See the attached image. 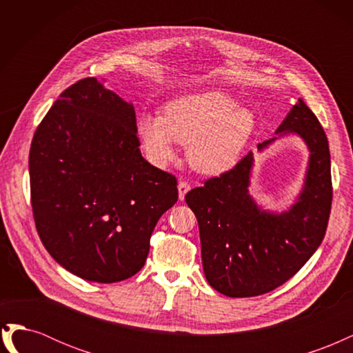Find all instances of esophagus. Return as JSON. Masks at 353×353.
<instances>
[{"mask_svg": "<svg viewBox=\"0 0 353 353\" xmlns=\"http://www.w3.org/2000/svg\"><path fill=\"white\" fill-rule=\"evenodd\" d=\"M191 190V185L187 183V181H179L178 184V191H179V200H184L185 194Z\"/></svg>", "mask_w": 353, "mask_h": 353, "instance_id": "obj_1", "label": "esophagus"}]
</instances>
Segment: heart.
I'll list each match as a JSON object with an SVG mask.
<instances>
[{"mask_svg":"<svg viewBox=\"0 0 353 353\" xmlns=\"http://www.w3.org/2000/svg\"><path fill=\"white\" fill-rule=\"evenodd\" d=\"M254 130V117L221 91L190 94L166 104L165 116L145 113L138 134L156 165L174 159L175 143L190 145V160L205 172L231 166Z\"/></svg>","mask_w":353,"mask_h":353,"instance_id":"b5f03b06","label":"heart"}]
</instances>
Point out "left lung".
I'll use <instances>...</instances> for the list:
<instances>
[{"mask_svg": "<svg viewBox=\"0 0 353 353\" xmlns=\"http://www.w3.org/2000/svg\"><path fill=\"white\" fill-rule=\"evenodd\" d=\"M276 132L299 134L311 150L306 185L290 210L274 215L254 205L248 194L252 153L185 196L199 222L206 280L230 297L265 294L290 280L319 248L327 231L333 184L321 123L299 100Z\"/></svg>", "mask_w": 353, "mask_h": 353, "instance_id": "obj_1", "label": "left lung"}]
</instances>
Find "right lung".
<instances>
[{
	"mask_svg": "<svg viewBox=\"0 0 353 353\" xmlns=\"http://www.w3.org/2000/svg\"><path fill=\"white\" fill-rule=\"evenodd\" d=\"M131 104L83 78L63 91L32 138L30 203L38 236L63 268L116 283L140 271L175 175L141 156Z\"/></svg>",
	"mask_w": 353,
	"mask_h": 353,
	"instance_id": "1",
	"label": "right lung"
}]
</instances>
